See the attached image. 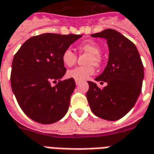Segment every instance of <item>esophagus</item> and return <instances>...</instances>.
<instances>
[{"mask_svg":"<svg viewBox=\"0 0 154 154\" xmlns=\"http://www.w3.org/2000/svg\"><path fill=\"white\" fill-rule=\"evenodd\" d=\"M79 83H80V82L79 81V80H75V84H76V85H79Z\"/></svg>","mask_w":154,"mask_h":154,"instance_id":"obj_1","label":"esophagus"}]
</instances>
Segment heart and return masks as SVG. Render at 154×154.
Wrapping results in <instances>:
<instances>
[{
    "label": "heart",
    "mask_w": 154,
    "mask_h": 154,
    "mask_svg": "<svg viewBox=\"0 0 154 154\" xmlns=\"http://www.w3.org/2000/svg\"><path fill=\"white\" fill-rule=\"evenodd\" d=\"M79 53L87 54V57L85 58L84 63L86 66H79L75 69H69L66 73V76L69 79H74L75 80L82 81L85 80L94 75V68L100 67L103 62L101 57L100 48L94 42H86L79 45L78 48ZM61 60L66 66L71 67L76 63L77 56L71 49H66L61 55Z\"/></svg>",
    "instance_id": "1"
}]
</instances>
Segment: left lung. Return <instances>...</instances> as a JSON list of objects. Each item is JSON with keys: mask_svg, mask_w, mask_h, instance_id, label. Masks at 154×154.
I'll return each mask as SVG.
<instances>
[{"mask_svg": "<svg viewBox=\"0 0 154 154\" xmlns=\"http://www.w3.org/2000/svg\"><path fill=\"white\" fill-rule=\"evenodd\" d=\"M106 40L109 57L103 72L95 78L107 85L99 88L88 81L86 94L94 115L106 121H117L131 111L141 93L143 66L135 45L122 33L111 29L92 34Z\"/></svg>", "mask_w": 154, "mask_h": 154, "instance_id": "obj_1", "label": "left lung"}]
</instances>
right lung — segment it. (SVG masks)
<instances>
[{
    "mask_svg": "<svg viewBox=\"0 0 154 154\" xmlns=\"http://www.w3.org/2000/svg\"><path fill=\"white\" fill-rule=\"evenodd\" d=\"M82 35L43 33L28 39L14 55L11 75L12 91L29 118L52 124L63 118L75 88L74 79L60 80L66 69L61 55ZM59 81L52 86L51 82Z\"/></svg>",
    "mask_w": 154,
    "mask_h": 154,
    "instance_id": "1",
    "label": "right lung"
}]
</instances>
